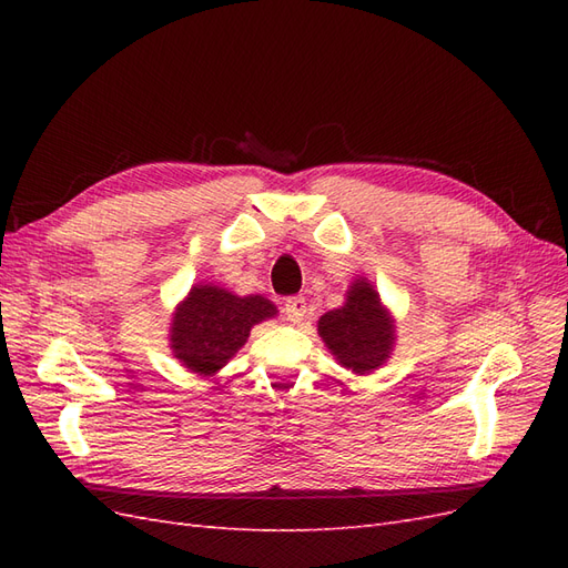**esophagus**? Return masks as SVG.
<instances>
[{"label":"esophagus","mask_w":568,"mask_h":568,"mask_svg":"<svg viewBox=\"0 0 568 568\" xmlns=\"http://www.w3.org/2000/svg\"><path fill=\"white\" fill-rule=\"evenodd\" d=\"M284 313L288 315V320L301 322V320L305 317V313H307V303H305V298H303V296H291V298H286V303H284Z\"/></svg>","instance_id":"34e87169"}]
</instances>
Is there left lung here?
<instances>
[{"mask_svg":"<svg viewBox=\"0 0 568 568\" xmlns=\"http://www.w3.org/2000/svg\"><path fill=\"white\" fill-rule=\"evenodd\" d=\"M317 332L338 363L355 374L379 369L395 343V322L365 277L353 282L346 303L320 317Z\"/></svg>","mask_w":568,"mask_h":568,"instance_id":"8db88e82","label":"left lung"}]
</instances>
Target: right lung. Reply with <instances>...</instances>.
<instances>
[{
  "instance_id": "right-lung-1",
  "label": "right lung",
  "mask_w": 568,
  "mask_h": 568,
  "mask_svg": "<svg viewBox=\"0 0 568 568\" xmlns=\"http://www.w3.org/2000/svg\"><path fill=\"white\" fill-rule=\"evenodd\" d=\"M277 315L263 296H236L215 284H196L175 307L170 348L180 363L201 376H213L244 346L251 329Z\"/></svg>"
}]
</instances>
